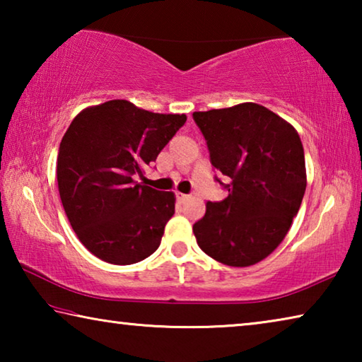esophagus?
I'll use <instances>...</instances> for the list:
<instances>
[{
    "label": "esophagus",
    "instance_id": "1",
    "mask_svg": "<svg viewBox=\"0 0 362 362\" xmlns=\"http://www.w3.org/2000/svg\"><path fill=\"white\" fill-rule=\"evenodd\" d=\"M177 198H179L180 203H185V201L189 198L188 194H183V193H177Z\"/></svg>",
    "mask_w": 362,
    "mask_h": 362
}]
</instances>
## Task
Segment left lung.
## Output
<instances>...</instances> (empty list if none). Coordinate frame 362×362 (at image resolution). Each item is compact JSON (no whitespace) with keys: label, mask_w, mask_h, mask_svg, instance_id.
Wrapping results in <instances>:
<instances>
[{"label":"left lung","mask_w":362,"mask_h":362,"mask_svg":"<svg viewBox=\"0 0 362 362\" xmlns=\"http://www.w3.org/2000/svg\"><path fill=\"white\" fill-rule=\"evenodd\" d=\"M193 119L206 139L216 177L228 196L207 203L193 225L203 252L230 267L268 257L289 231L306 188L305 153L297 131L259 103L209 112Z\"/></svg>","instance_id":"left-lung-1"}]
</instances>
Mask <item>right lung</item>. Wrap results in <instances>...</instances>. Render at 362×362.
Listing matches in <instances>:
<instances>
[{"instance_id":"1","label":"right lung","mask_w":362,"mask_h":362,"mask_svg":"<svg viewBox=\"0 0 362 362\" xmlns=\"http://www.w3.org/2000/svg\"><path fill=\"white\" fill-rule=\"evenodd\" d=\"M185 121L127 100L89 107L71 121L59 146V193L78 240L100 260L131 265L159 247L175 196L134 179Z\"/></svg>"}]
</instances>
